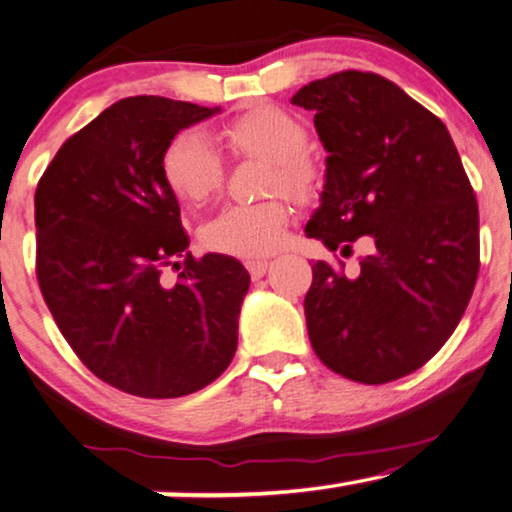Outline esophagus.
<instances>
[{
    "label": "esophagus",
    "mask_w": 512,
    "mask_h": 512,
    "mask_svg": "<svg viewBox=\"0 0 512 512\" xmlns=\"http://www.w3.org/2000/svg\"><path fill=\"white\" fill-rule=\"evenodd\" d=\"M244 268L249 270V274L254 279H261L263 274H265V270H268V261H254V258H251V261L244 263Z\"/></svg>",
    "instance_id": "34e87169"
}]
</instances>
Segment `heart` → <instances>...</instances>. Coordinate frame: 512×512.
<instances>
[{"mask_svg": "<svg viewBox=\"0 0 512 512\" xmlns=\"http://www.w3.org/2000/svg\"><path fill=\"white\" fill-rule=\"evenodd\" d=\"M228 150L238 157L268 161V189H281L305 201L321 180L316 161L305 152L307 129L298 117L277 106H258L228 122ZM166 187L187 205H203L224 184V164L198 133H180L161 154ZM288 224V207L279 198L249 205H226L203 228V242L212 251L231 256H265L279 247Z\"/></svg>", "mask_w": 512, "mask_h": 512, "instance_id": "b5f03b06", "label": "heart"}]
</instances>
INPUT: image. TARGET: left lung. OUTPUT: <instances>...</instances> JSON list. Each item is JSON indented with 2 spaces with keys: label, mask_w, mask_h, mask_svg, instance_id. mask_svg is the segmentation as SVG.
Instances as JSON below:
<instances>
[{
  "label": "left lung",
  "mask_w": 512,
  "mask_h": 512,
  "mask_svg": "<svg viewBox=\"0 0 512 512\" xmlns=\"http://www.w3.org/2000/svg\"><path fill=\"white\" fill-rule=\"evenodd\" d=\"M328 152L307 238L330 251L369 235L346 277L311 265V346L325 367L379 385L416 372L448 342L480 265L478 203L439 117L376 73L342 71L298 90Z\"/></svg>",
  "instance_id": "obj_1"
}]
</instances>
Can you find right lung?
Returning a JSON list of instances; mask_svg holds the SVG:
<instances>
[{
    "label": "right lung",
    "mask_w": 512,
    "mask_h": 512,
    "mask_svg": "<svg viewBox=\"0 0 512 512\" xmlns=\"http://www.w3.org/2000/svg\"><path fill=\"white\" fill-rule=\"evenodd\" d=\"M164 96L113 103L66 140L39 180L36 277L66 342L92 374L136 397H184L219 379L238 348L249 272L194 258L161 154L217 115ZM185 270L175 285L166 264Z\"/></svg>",
    "instance_id": "1"
}]
</instances>
